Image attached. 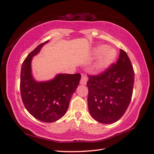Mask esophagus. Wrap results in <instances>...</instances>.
<instances>
[{
    "label": "esophagus",
    "instance_id": "esophagus-1",
    "mask_svg": "<svg viewBox=\"0 0 154 154\" xmlns=\"http://www.w3.org/2000/svg\"><path fill=\"white\" fill-rule=\"evenodd\" d=\"M88 77L84 74H82V78L80 80V84L82 85H86L88 82Z\"/></svg>",
    "mask_w": 154,
    "mask_h": 154
}]
</instances>
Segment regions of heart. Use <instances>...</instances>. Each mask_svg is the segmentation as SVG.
Here are the masks:
<instances>
[{"instance_id": "1", "label": "heart", "mask_w": 154, "mask_h": 154, "mask_svg": "<svg viewBox=\"0 0 154 154\" xmlns=\"http://www.w3.org/2000/svg\"><path fill=\"white\" fill-rule=\"evenodd\" d=\"M97 56H101L95 63L94 68L97 72H103L110 68L117 57V51L113 47L102 45L96 47L94 51Z\"/></svg>"}]
</instances>
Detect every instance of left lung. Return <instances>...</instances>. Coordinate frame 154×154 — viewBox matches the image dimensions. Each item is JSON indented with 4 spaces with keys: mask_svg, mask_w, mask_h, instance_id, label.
<instances>
[{
    "mask_svg": "<svg viewBox=\"0 0 154 154\" xmlns=\"http://www.w3.org/2000/svg\"><path fill=\"white\" fill-rule=\"evenodd\" d=\"M88 105L95 121L103 124L117 122L131 103L134 72L127 54L121 49L117 64L99 76H88Z\"/></svg>",
    "mask_w": 154,
    "mask_h": 154,
    "instance_id": "left-lung-1",
    "label": "left lung"
}]
</instances>
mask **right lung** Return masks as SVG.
I'll list each match as a JSON object with an SVG mask.
<instances>
[{
	"label": "right lung",
	"mask_w": 154,
	"mask_h": 154,
	"mask_svg": "<svg viewBox=\"0 0 154 154\" xmlns=\"http://www.w3.org/2000/svg\"><path fill=\"white\" fill-rule=\"evenodd\" d=\"M48 42L40 44L23 61L20 74V92L23 105L33 117L43 122H53L65 115L81 75L58 74L51 80L37 81L32 74V61Z\"/></svg>",
	"instance_id": "add662e5"
}]
</instances>
